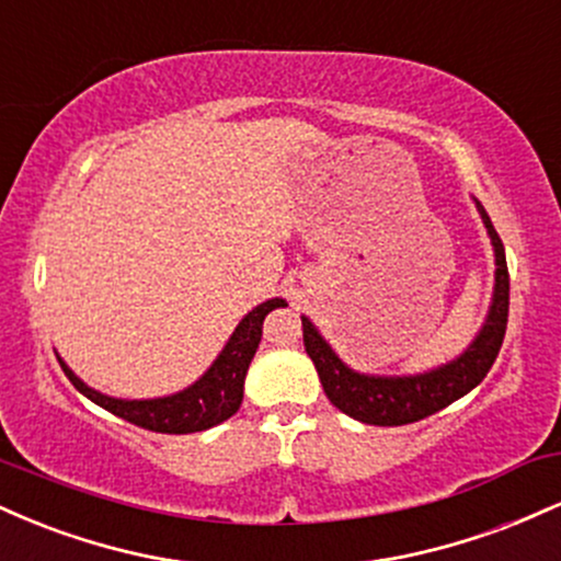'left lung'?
<instances>
[{
	"instance_id": "obj_1",
	"label": "left lung",
	"mask_w": 561,
	"mask_h": 561,
	"mask_svg": "<svg viewBox=\"0 0 561 561\" xmlns=\"http://www.w3.org/2000/svg\"><path fill=\"white\" fill-rule=\"evenodd\" d=\"M478 205L482 224H485L488 237L493 242L495 255V287L491 311H488L485 324L472 340V345L461 353L454 362L437 366V369L424 371V375L411 377H377L353 371L337 358L330 343L321 337L311 319L302 317V345L317 366L321 388L332 405L353 420L364 424H377V427H398V424L420 422L424 416L435 414V411L446 409L469 390H474L485 379L488 371L499 356L501 343L506 334L508 321V268L504 242H501L499 231L493 229L491 218L485 208Z\"/></svg>"
}]
</instances>
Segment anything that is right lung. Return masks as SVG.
Returning <instances> with one entry per match:
<instances>
[{"mask_svg":"<svg viewBox=\"0 0 561 561\" xmlns=\"http://www.w3.org/2000/svg\"><path fill=\"white\" fill-rule=\"evenodd\" d=\"M287 306L282 298H272L244 317L237 330L231 332L229 343L218 353V358L210 364V369L197 379L195 385L184 388L182 392H173L165 398H150V401H124V398L102 396L83 385L73 369L57 356L66 377L73 382V388L83 392L89 401L107 409L111 414L121 416V420L137 424V427L152 430V433H169V435H186V433H203V430L216 427L231 414H237L242 403L244 390V375L248 366L253 362L255 351H259L263 319L274 308Z\"/></svg>","mask_w":561,"mask_h":561,"instance_id":"right-lung-1","label":"right lung"}]
</instances>
